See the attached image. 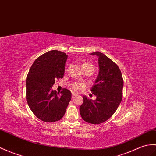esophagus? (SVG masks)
Instances as JSON below:
<instances>
[{"instance_id": "1", "label": "esophagus", "mask_w": 156, "mask_h": 156, "mask_svg": "<svg viewBox=\"0 0 156 156\" xmlns=\"http://www.w3.org/2000/svg\"><path fill=\"white\" fill-rule=\"evenodd\" d=\"M72 98H74L76 96V94L75 93H73V92H72Z\"/></svg>"}]
</instances>
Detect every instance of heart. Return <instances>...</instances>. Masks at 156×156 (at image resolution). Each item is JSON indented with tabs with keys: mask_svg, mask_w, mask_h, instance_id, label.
Listing matches in <instances>:
<instances>
[{
	"mask_svg": "<svg viewBox=\"0 0 156 156\" xmlns=\"http://www.w3.org/2000/svg\"><path fill=\"white\" fill-rule=\"evenodd\" d=\"M88 66H92L93 67V65L91 63L85 62L83 64L82 66V68L88 67ZM70 88L72 90V91L79 93V92H81L82 91H83V90H84L86 88V84H85V83H82V82H74L70 84Z\"/></svg>",
	"mask_w": 156,
	"mask_h": 156,
	"instance_id": "heart-1",
	"label": "heart"
}]
</instances>
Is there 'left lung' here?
<instances>
[{"mask_svg":"<svg viewBox=\"0 0 156 156\" xmlns=\"http://www.w3.org/2000/svg\"><path fill=\"white\" fill-rule=\"evenodd\" d=\"M90 54L98 56L99 74L91 91L95 100L83 96L84 102L80 107L82 119L92 124H99L112 116L122 100L124 80L118 65L103 53Z\"/></svg>","mask_w":156,"mask_h":156,"instance_id":"1","label":"left lung"}]
</instances>
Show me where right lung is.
<instances>
[{"instance_id": "obj_1", "label": "right lung", "mask_w": 156, "mask_h": 156, "mask_svg": "<svg viewBox=\"0 0 156 156\" xmlns=\"http://www.w3.org/2000/svg\"><path fill=\"white\" fill-rule=\"evenodd\" d=\"M68 55L54 50L38 57L32 64L26 81V98L35 116L45 122L62 118L72 94L64 88L60 92L52 90L55 80L62 78Z\"/></svg>"}]
</instances>
